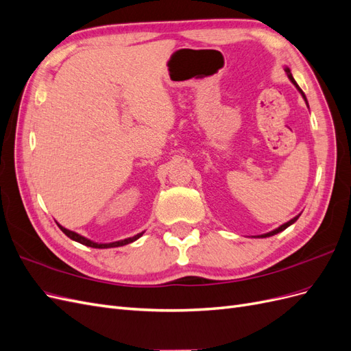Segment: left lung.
I'll list each match as a JSON object with an SVG mask.
<instances>
[{"mask_svg": "<svg viewBox=\"0 0 351 351\" xmlns=\"http://www.w3.org/2000/svg\"><path fill=\"white\" fill-rule=\"evenodd\" d=\"M285 70V73H287V76H289V79L291 80V83L294 84V86L297 88V90H299L300 92V95H302V97H303V99H304V102H306V105H307V107H309V104H307V99H306V95L303 93V90L299 88V84H297L295 83V80L293 79V74H291V71H290V69L289 67H285L284 69ZM299 217H300V214L299 215H297V217H294L293 219H290V221H287L285 222V224H282V226H280L278 228H275L274 231H269V232H267V234H261V236H258V237H261V239H263V237H271V236H274V234H278V232H281V231H284L287 227H290L291 224H294V222L297 221V219H299Z\"/></svg>", "mask_w": 351, "mask_h": 351, "instance_id": "obj_1", "label": "left lung"}]
</instances>
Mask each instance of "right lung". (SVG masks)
Here are the masks:
<instances>
[{
  "mask_svg": "<svg viewBox=\"0 0 351 351\" xmlns=\"http://www.w3.org/2000/svg\"><path fill=\"white\" fill-rule=\"evenodd\" d=\"M57 224H58V222H57ZM58 227H60V230H61L62 232H64V234H66L67 237H70L71 240L77 241V243H80V244H84V246L95 247V249H110V247H120V246H124V244H129V243H133V241H136L137 239L142 237V236H143V232H145V231H142V232H139V234H136V236H133V237L124 239V240H119V241H112V243H95V241H92V240H89V239H86V237H83V236L77 234V232H74V231H70V230H67V228H64V227H61L60 224H58Z\"/></svg>",
  "mask_w": 351,
  "mask_h": 351,
  "instance_id": "1",
  "label": "right lung"
}]
</instances>
